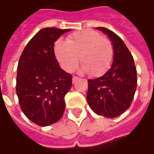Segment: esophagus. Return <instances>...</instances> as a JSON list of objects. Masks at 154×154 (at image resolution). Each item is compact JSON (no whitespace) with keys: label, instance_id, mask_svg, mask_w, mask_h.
I'll use <instances>...</instances> for the list:
<instances>
[{"label":"esophagus","instance_id":"34e87169","mask_svg":"<svg viewBox=\"0 0 154 154\" xmlns=\"http://www.w3.org/2000/svg\"><path fill=\"white\" fill-rule=\"evenodd\" d=\"M78 80H80L79 77H76V76H73V77H72V83H76Z\"/></svg>","mask_w":154,"mask_h":154}]
</instances>
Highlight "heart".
Wrapping results in <instances>:
<instances>
[{"instance_id": "b5f03b06", "label": "heart", "mask_w": 154, "mask_h": 154, "mask_svg": "<svg viewBox=\"0 0 154 154\" xmlns=\"http://www.w3.org/2000/svg\"><path fill=\"white\" fill-rule=\"evenodd\" d=\"M54 53L60 66L69 72L77 67L81 57L82 70L92 77H100L107 72L114 55L111 41L92 29L73 32L67 42L57 40Z\"/></svg>"}]
</instances>
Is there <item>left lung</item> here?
Returning <instances> with one entry per match:
<instances>
[{"mask_svg":"<svg viewBox=\"0 0 154 154\" xmlns=\"http://www.w3.org/2000/svg\"><path fill=\"white\" fill-rule=\"evenodd\" d=\"M97 29L108 35L113 46L112 66L106 73L88 80L87 102L97 114L113 118L131 105L136 92L137 78L134 57L122 38L106 28Z\"/></svg>","mask_w":154,"mask_h":154,"instance_id":"8db88e82","label":"left lung"}]
</instances>
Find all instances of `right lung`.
I'll return each instance as SVG.
<instances>
[{"mask_svg":"<svg viewBox=\"0 0 154 154\" xmlns=\"http://www.w3.org/2000/svg\"><path fill=\"white\" fill-rule=\"evenodd\" d=\"M69 31L42 29L28 42L19 59L16 85L19 105L24 114L40 126L58 122L65 111V96L72 77L60 69L54 42Z\"/></svg>","mask_w":154,"mask_h":154,"instance_id":"obj_1","label":"right lung"}]
</instances>
